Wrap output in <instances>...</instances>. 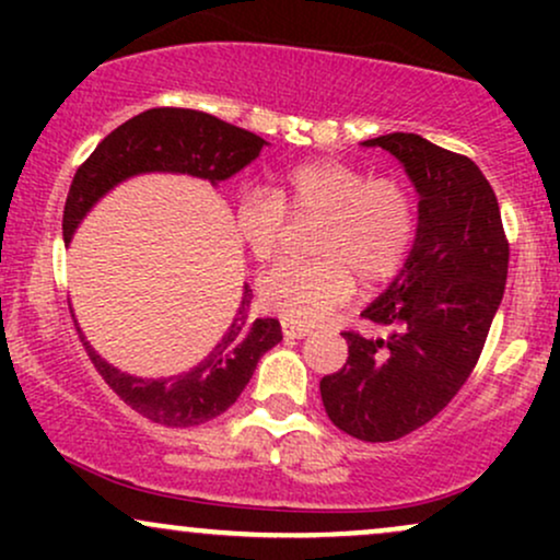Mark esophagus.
<instances>
[{"mask_svg": "<svg viewBox=\"0 0 560 560\" xmlns=\"http://www.w3.org/2000/svg\"><path fill=\"white\" fill-rule=\"evenodd\" d=\"M281 331H284L287 339H305L311 329L307 326H298V324H284L281 326Z\"/></svg>", "mask_w": 560, "mask_h": 560, "instance_id": "34e87169", "label": "esophagus"}]
</instances>
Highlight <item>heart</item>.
Here are the masks:
<instances>
[{
    "instance_id": "obj_1",
    "label": "heart",
    "mask_w": 560,
    "mask_h": 560,
    "mask_svg": "<svg viewBox=\"0 0 560 560\" xmlns=\"http://www.w3.org/2000/svg\"><path fill=\"white\" fill-rule=\"evenodd\" d=\"M318 218L311 236L316 260H284L258 279V300L298 326L329 318L365 287L389 281L416 240V202L400 178H371L342 160L318 158L273 178L271 191L249 189L234 205V229L255 260L281 247L284 221Z\"/></svg>"
}]
</instances>
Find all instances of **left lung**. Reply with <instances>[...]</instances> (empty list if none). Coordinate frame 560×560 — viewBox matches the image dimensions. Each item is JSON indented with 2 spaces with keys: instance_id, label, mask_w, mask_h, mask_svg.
<instances>
[{
  "instance_id": "obj_1",
  "label": "left lung",
  "mask_w": 560,
  "mask_h": 560,
  "mask_svg": "<svg viewBox=\"0 0 560 560\" xmlns=\"http://www.w3.org/2000/svg\"><path fill=\"white\" fill-rule=\"evenodd\" d=\"M363 147L397 158L419 195V223L400 273L361 313L384 334H345L350 355L320 378V400L342 432L392 442L432 421L477 365L503 302L508 242L498 197L474 160L419 133Z\"/></svg>"
}]
</instances>
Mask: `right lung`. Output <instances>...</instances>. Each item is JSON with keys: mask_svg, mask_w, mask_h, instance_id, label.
I'll use <instances>...</instances> for the list:
<instances>
[{"mask_svg": "<svg viewBox=\"0 0 560 560\" xmlns=\"http://www.w3.org/2000/svg\"><path fill=\"white\" fill-rule=\"evenodd\" d=\"M266 144L268 141L258 133L231 126L210 113L155 107L133 115L107 133L75 173L62 215V240L66 244L73 242L75 231L96 202L128 178L173 173L218 186L247 168ZM249 300L253 289L244 284L240 307L213 350L176 376L144 378L126 374L107 363L86 342L81 329L79 334L102 378L137 413L163 427H197L229 410L253 378L260 358L281 342L279 320L249 316Z\"/></svg>", "mask_w": 560, "mask_h": 560, "instance_id": "obj_1", "label": "right lung"}]
</instances>
